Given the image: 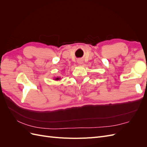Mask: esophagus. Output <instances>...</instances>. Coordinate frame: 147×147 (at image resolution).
<instances>
[{
	"instance_id": "esophagus-1",
	"label": "esophagus",
	"mask_w": 147,
	"mask_h": 147,
	"mask_svg": "<svg viewBox=\"0 0 147 147\" xmlns=\"http://www.w3.org/2000/svg\"><path fill=\"white\" fill-rule=\"evenodd\" d=\"M78 64H82V63H83V61L82 60H81V59H79V60H78Z\"/></svg>"
}]
</instances>
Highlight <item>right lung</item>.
Instances as JSON below:
<instances>
[{"instance_id":"1","label":"right lung","mask_w":147,"mask_h":147,"mask_svg":"<svg viewBox=\"0 0 147 147\" xmlns=\"http://www.w3.org/2000/svg\"><path fill=\"white\" fill-rule=\"evenodd\" d=\"M59 79H60L59 78H56L55 80H59Z\"/></svg>"}]
</instances>
